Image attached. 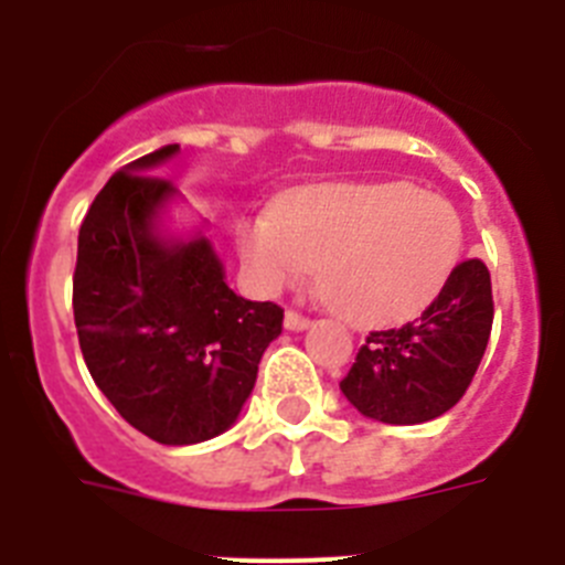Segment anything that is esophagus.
Returning <instances> with one entry per match:
<instances>
[{"mask_svg": "<svg viewBox=\"0 0 565 565\" xmlns=\"http://www.w3.org/2000/svg\"><path fill=\"white\" fill-rule=\"evenodd\" d=\"M311 326V319L306 317V313L294 311V308H288L286 311V328L288 331H306V328Z\"/></svg>", "mask_w": 565, "mask_h": 565, "instance_id": "obj_1", "label": "esophagus"}]
</instances>
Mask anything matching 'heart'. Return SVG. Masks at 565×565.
<instances>
[{
	"instance_id": "heart-1",
	"label": "heart",
	"mask_w": 565,
	"mask_h": 565,
	"mask_svg": "<svg viewBox=\"0 0 565 565\" xmlns=\"http://www.w3.org/2000/svg\"><path fill=\"white\" fill-rule=\"evenodd\" d=\"M237 246L263 291L319 266L322 297L356 326H393L441 294L463 252L458 209L402 181L326 183L246 217Z\"/></svg>"
}]
</instances>
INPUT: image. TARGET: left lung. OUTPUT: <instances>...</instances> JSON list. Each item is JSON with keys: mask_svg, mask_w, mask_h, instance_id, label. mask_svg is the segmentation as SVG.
Instances as JSON below:
<instances>
[{"mask_svg": "<svg viewBox=\"0 0 565 565\" xmlns=\"http://www.w3.org/2000/svg\"><path fill=\"white\" fill-rule=\"evenodd\" d=\"M492 282L481 259L458 263L422 317L371 331L339 382L362 416L384 424H422L461 402L492 331Z\"/></svg>", "mask_w": 565, "mask_h": 565, "instance_id": "1", "label": "left lung"}]
</instances>
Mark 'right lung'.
I'll use <instances>...</instances> for the list:
<instances>
[{"mask_svg":"<svg viewBox=\"0 0 565 565\" xmlns=\"http://www.w3.org/2000/svg\"><path fill=\"white\" fill-rule=\"evenodd\" d=\"M174 152L143 154L96 194L78 228L73 317L89 376L124 422L158 444H198L239 416L282 308L237 297L206 237L154 234L174 186L149 172Z\"/></svg>","mask_w":565,"mask_h":565,"instance_id":"obj_1","label":"right lung"}]
</instances>
